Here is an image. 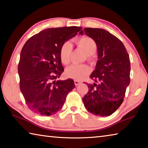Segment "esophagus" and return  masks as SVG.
Here are the masks:
<instances>
[{
	"mask_svg": "<svg viewBox=\"0 0 148 148\" xmlns=\"http://www.w3.org/2000/svg\"><path fill=\"white\" fill-rule=\"evenodd\" d=\"M74 84L76 86H78V85L82 84V82L78 81V80H74Z\"/></svg>",
	"mask_w": 148,
	"mask_h": 148,
	"instance_id": "obj_1",
	"label": "esophagus"
}]
</instances>
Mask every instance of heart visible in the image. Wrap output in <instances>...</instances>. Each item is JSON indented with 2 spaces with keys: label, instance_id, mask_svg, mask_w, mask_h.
I'll return each mask as SVG.
<instances>
[{
  "label": "heart",
  "instance_id": "b5f03b06",
  "mask_svg": "<svg viewBox=\"0 0 148 148\" xmlns=\"http://www.w3.org/2000/svg\"><path fill=\"white\" fill-rule=\"evenodd\" d=\"M76 44L86 53L87 59L92 61V54L96 52L97 46L94 40L88 36H82L76 40ZM72 44L66 42L62 45L59 51L60 59L62 64H67L71 60ZM90 69L86 64H72L65 71V76L69 78L82 80L89 74Z\"/></svg>",
  "mask_w": 148,
  "mask_h": 148
}]
</instances>
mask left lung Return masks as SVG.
I'll return each mask as SVG.
<instances>
[{
	"label": "left lung",
	"instance_id": "1",
	"mask_svg": "<svg viewBox=\"0 0 148 148\" xmlns=\"http://www.w3.org/2000/svg\"><path fill=\"white\" fill-rule=\"evenodd\" d=\"M79 34L94 40L98 50L96 68L90 76L95 83L87 84L89 91L82 101L90 113L110 116L121 106L130 84L129 54L122 42L106 30L85 28Z\"/></svg>",
	"mask_w": 148,
	"mask_h": 148
}]
</instances>
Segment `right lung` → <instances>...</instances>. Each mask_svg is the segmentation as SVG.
Segmentation results:
<instances>
[{
    "label": "right lung",
    "instance_id": "right-lung-1",
    "mask_svg": "<svg viewBox=\"0 0 148 148\" xmlns=\"http://www.w3.org/2000/svg\"><path fill=\"white\" fill-rule=\"evenodd\" d=\"M80 27L49 28L30 38L22 48L18 64L20 90L34 113L51 116L62 108L74 80H57L64 68L59 57L65 42L77 34Z\"/></svg>",
    "mask_w": 148,
    "mask_h": 148
}]
</instances>
